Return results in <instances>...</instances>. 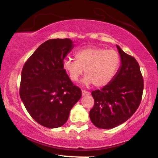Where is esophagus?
I'll return each mask as SVG.
<instances>
[{
  "label": "esophagus",
  "mask_w": 158,
  "mask_h": 158,
  "mask_svg": "<svg viewBox=\"0 0 158 158\" xmlns=\"http://www.w3.org/2000/svg\"><path fill=\"white\" fill-rule=\"evenodd\" d=\"M81 95L82 97H86V96L90 95V92L86 91V90H81Z\"/></svg>",
  "instance_id": "1"
}]
</instances>
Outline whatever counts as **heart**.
Returning <instances> with one entry per match:
<instances>
[{
	"instance_id": "obj_1",
	"label": "heart",
	"mask_w": 158,
	"mask_h": 158,
	"mask_svg": "<svg viewBox=\"0 0 158 158\" xmlns=\"http://www.w3.org/2000/svg\"><path fill=\"white\" fill-rule=\"evenodd\" d=\"M76 59H67L63 61V69L73 81H79L83 73L86 77L82 82L85 85L93 84L98 88L108 85L119 66V56L114 50L90 47L78 50Z\"/></svg>"
}]
</instances>
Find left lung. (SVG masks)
I'll use <instances>...</instances> for the list:
<instances>
[{"label":"left lung","instance_id":"obj_1","mask_svg":"<svg viewBox=\"0 0 158 158\" xmlns=\"http://www.w3.org/2000/svg\"><path fill=\"white\" fill-rule=\"evenodd\" d=\"M121 64L114 79L101 90L92 91L94 106L90 119L96 127L110 129L135 114L141 102L143 79L138 62L117 45Z\"/></svg>","mask_w":158,"mask_h":158}]
</instances>
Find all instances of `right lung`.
I'll list each match as a JSON object with an SVG mask.
<instances>
[{
  "label": "right lung",
  "instance_id": "right-lung-1",
  "mask_svg": "<svg viewBox=\"0 0 158 158\" xmlns=\"http://www.w3.org/2000/svg\"><path fill=\"white\" fill-rule=\"evenodd\" d=\"M73 47L70 39H50L23 65L20 97L28 113L42 126H62L81 97L80 88L73 85L63 69L64 58Z\"/></svg>",
  "mask_w": 158,
  "mask_h": 158
}]
</instances>
